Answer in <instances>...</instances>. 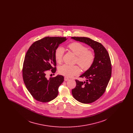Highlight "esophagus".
<instances>
[{
	"label": "esophagus",
	"mask_w": 133,
	"mask_h": 133,
	"mask_svg": "<svg viewBox=\"0 0 133 133\" xmlns=\"http://www.w3.org/2000/svg\"><path fill=\"white\" fill-rule=\"evenodd\" d=\"M64 80H65V81H67L69 80V78H67V77H64Z\"/></svg>",
	"instance_id": "obj_1"
}]
</instances>
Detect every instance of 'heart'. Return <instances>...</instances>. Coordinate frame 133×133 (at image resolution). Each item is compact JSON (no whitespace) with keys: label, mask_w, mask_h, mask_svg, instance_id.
<instances>
[{"label":"heart","mask_w":133,"mask_h":133,"mask_svg":"<svg viewBox=\"0 0 133 133\" xmlns=\"http://www.w3.org/2000/svg\"><path fill=\"white\" fill-rule=\"evenodd\" d=\"M68 48L76 55V62L84 71L88 70L91 67L94 61L95 56L93 52L88 50L87 47L79 42H73L68 46ZM64 52V49L61 47H58L56 49L54 56L57 63H60L62 62ZM58 72L63 76L71 77L79 74L80 69L77 65L64 64L59 67Z\"/></svg>","instance_id":"heart-1"}]
</instances>
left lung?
<instances>
[{"instance_id": "8db88e82", "label": "left lung", "mask_w": 133, "mask_h": 133, "mask_svg": "<svg viewBox=\"0 0 133 133\" xmlns=\"http://www.w3.org/2000/svg\"><path fill=\"white\" fill-rule=\"evenodd\" d=\"M71 39L84 43L94 50L93 64L80 76L86 78V81L76 80V87L72 90V95L76 100L84 104L91 103L104 94L111 78L112 66L110 56L103 45L90 38L72 37Z\"/></svg>"}]
</instances>
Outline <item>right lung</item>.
Segmentation results:
<instances>
[{
	"mask_svg": "<svg viewBox=\"0 0 133 133\" xmlns=\"http://www.w3.org/2000/svg\"><path fill=\"white\" fill-rule=\"evenodd\" d=\"M67 38L46 37L34 42L26 54L22 75L26 87L32 97L38 101L46 103L54 99L58 94L59 86L64 81V77H46L47 71H56L55 51Z\"/></svg>",
	"mask_w": 133,
	"mask_h": 133,
	"instance_id": "obj_1",
	"label": "right lung"
}]
</instances>
